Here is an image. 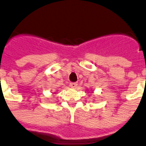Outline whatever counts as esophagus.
Here are the masks:
<instances>
[{"label":"esophagus","mask_w":146,"mask_h":146,"mask_svg":"<svg viewBox=\"0 0 146 146\" xmlns=\"http://www.w3.org/2000/svg\"><path fill=\"white\" fill-rule=\"evenodd\" d=\"M69 86H70L72 88L75 89V88L78 86V84H77V83H70V85H69Z\"/></svg>","instance_id":"obj_1"}]
</instances>
